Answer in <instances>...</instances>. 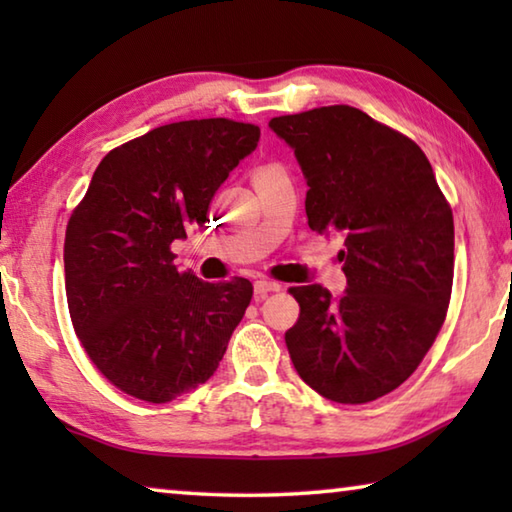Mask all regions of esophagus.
I'll return each instance as SVG.
<instances>
[{
	"instance_id": "1",
	"label": "esophagus",
	"mask_w": 512,
	"mask_h": 512,
	"mask_svg": "<svg viewBox=\"0 0 512 512\" xmlns=\"http://www.w3.org/2000/svg\"><path fill=\"white\" fill-rule=\"evenodd\" d=\"M282 287L277 282H271V280H257L255 282V298L257 300H262V298H266L268 293H277L280 291Z\"/></svg>"
}]
</instances>
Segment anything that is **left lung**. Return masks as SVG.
Returning <instances> with one entry per match:
<instances>
[{"label": "left lung", "mask_w": 512, "mask_h": 512, "mask_svg": "<svg viewBox=\"0 0 512 512\" xmlns=\"http://www.w3.org/2000/svg\"><path fill=\"white\" fill-rule=\"evenodd\" d=\"M307 180V221L343 237L345 296L291 287L300 316L287 334L305 384L339 404H366L409 379L445 323L454 282V216L411 137L352 106L273 117Z\"/></svg>", "instance_id": "8db88e82"}]
</instances>
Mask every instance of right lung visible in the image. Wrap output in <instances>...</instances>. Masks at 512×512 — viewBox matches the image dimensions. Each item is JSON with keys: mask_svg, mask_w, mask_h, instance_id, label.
Masks as SVG:
<instances>
[{"mask_svg": "<svg viewBox=\"0 0 512 512\" xmlns=\"http://www.w3.org/2000/svg\"><path fill=\"white\" fill-rule=\"evenodd\" d=\"M259 126L173 121L99 162L65 230V293L90 361L121 393L164 404L205 384L253 298L246 277L178 271L171 244L203 228Z\"/></svg>", "mask_w": 512, "mask_h": 512, "instance_id": "obj_1", "label": "right lung"}]
</instances>
